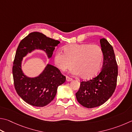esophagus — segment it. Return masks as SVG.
Wrapping results in <instances>:
<instances>
[{"mask_svg": "<svg viewBox=\"0 0 132 132\" xmlns=\"http://www.w3.org/2000/svg\"><path fill=\"white\" fill-rule=\"evenodd\" d=\"M73 80V79L71 78H70L68 76H66V81H71Z\"/></svg>", "mask_w": 132, "mask_h": 132, "instance_id": "34e87169", "label": "esophagus"}]
</instances>
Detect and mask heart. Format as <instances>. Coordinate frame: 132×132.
<instances>
[{
    "instance_id": "obj_1",
    "label": "heart",
    "mask_w": 132,
    "mask_h": 132,
    "mask_svg": "<svg viewBox=\"0 0 132 132\" xmlns=\"http://www.w3.org/2000/svg\"><path fill=\"white\" fill-rule=\"evenodd\" d=\"M63 52L54 55L55 64L62 71L72 68V73L83 79H90L99 73L104 59L102 47L96 44H72L63 48Z\"/></svg>"
}]
</instances>
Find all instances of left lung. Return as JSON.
Returning a JSON list of instances; mask_svg holds the SVG:
<instances>
[{"label": "left lung", "mask_w": 132, "mask_h": 132, "mask_svg": "<svg viewBox=\"0 0 132 132\" xmlns=\"http://www.w3.org/2000/svg\"><path fill=\"white\" fill-rule=\"evenodd\" d=\"M100 42L104 53L102 70L95 77L81 82L76 93L79 103L89 109L104 104L113 94L117 85L118 66L113 48L104 38Z\"/></svg>", "instance_id": "left-lung-1"}]
</instances>
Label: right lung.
<instances>
[{
    "instance_id": "1",
    "label": "right lung",
    "mask_w": 132,
    "mask_h": 132,
    "mask_svg": "<svg viewBox=\"0 0 132 132\" xmlns=\"http://www.w3.org/2000/svg\"><path fill=\"white\" fill-rule=\"evenodd\" d=\"M60 43L40 32H32L21 40L16 49L13 66L14 87L23 100L36 107H44L53 100L59 85L66 77L59 69L48 64L39 76L30 78L23 73L21 63L23 57L35 50H43L51 58L55 47Z\"/></svg>"
}]
</instances>
